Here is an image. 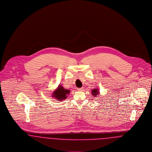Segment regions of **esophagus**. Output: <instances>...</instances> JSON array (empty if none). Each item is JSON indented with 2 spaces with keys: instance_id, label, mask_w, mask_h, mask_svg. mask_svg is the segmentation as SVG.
Masks as SVG:
<instances>
[{
  "instance_id": "esophagus-1",
  "label": "esophagus",
  "mask_w": 152,
  "mask_h": 152,
  "mask_svg": "<svg viewBox=\"0 0 152 152\" xmlns=\"http://www.w3.org/2000/svg\"><path fill=\"white\" fill-rule=\"evenodd\" d=\"M77 90L78 91H82V90H83V88H77Z\"/></svg>"
}]
</instances>
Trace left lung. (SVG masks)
I'll use <instances>...</instances> for the list:
<instances>
[{"label":"left lung","instance_id":"1","mask_svg":"<svg viewBox=\"0 0 152 152\" xmlns=\"http://www.w3.org/2000/svg\"><path fill=\"white\" fill-rule=\"evenodd\" d=\"M91 93H92L93 96H95L96 97L97 95H98V93H99V92H98V90H97V88H96V89H94V90H93L91 91Z\"/></svg>","mask_w":152,"mask_h":152}]
</instances>
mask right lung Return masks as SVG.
Returning <instances> with one entry per match:
<instances>
[{"instance_id":"obj_1","label":"right lung","mask_w":152,"mask_h":152,"mask_svg":"<svg viewBox=\"0 0 152 152\" xmlns=\"http://www.w3.org/2000/svg\"><path fill=\"white\" fill-rule=\"evenodd\" d=\"M70 93V90H67L63 88L61 85H59L56 91L53 92V96L58 101H62L67 98V95Z\"/></svg>"}]
</instances>
